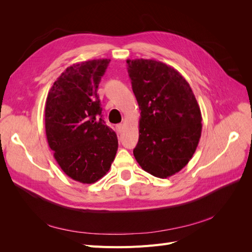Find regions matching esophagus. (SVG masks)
<instances>
[{
  "instance_id": "1",
  "label": "esophagus",
  "mask_w": 252,
  "mask_h": 252,
  "mask_svg": "<svg viewBox=\"0 0 252 252\" xmlns=\"http://www.w3.org/2000/svg\"><path fill=\"white\" fill-rule=\"evenodd\" d=\"M116 130H117L118 133H121L122 130H123V124H118L116 126Z\"/></svg>"
}]
</instances>
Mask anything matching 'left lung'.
<instances>
[{"label":"left lung","mask_w":252,"mask_h":252,"mask_svg":"<svg viewBox=\"0 0 252 252\" xmlns=\"http://www.w3.org/2000/svg\"><path fill=\"white\" fill-rule=\"evenodd\" d=\"M133 94L141 109L133 156L142 169L159 179L188 164L202 132L200 106L181 73L159 61L127 60Z\"/></svg>","instance_id":"left-lung-1"}]
</instances>
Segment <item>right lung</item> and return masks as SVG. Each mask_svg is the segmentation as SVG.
Masks as SVG:
<instances>
[{
  "instance_id": "1",
  "label": "right lung",
  "mask_w": 252,
  "mask_h": 252,
  "mask_svg": "<svg viewBox=\"0 0 252 252\" xmlns=\"http://www.w3.org/2000/svg\"><path fill=\"white\" fill-rule=\"evenodd\" d=\"M109 59L73 64L50 88L45 128L53 157L74 181L91 184L110 169L118 136L102 119L97 87Z\"/></svg>"
}]
</instances>
